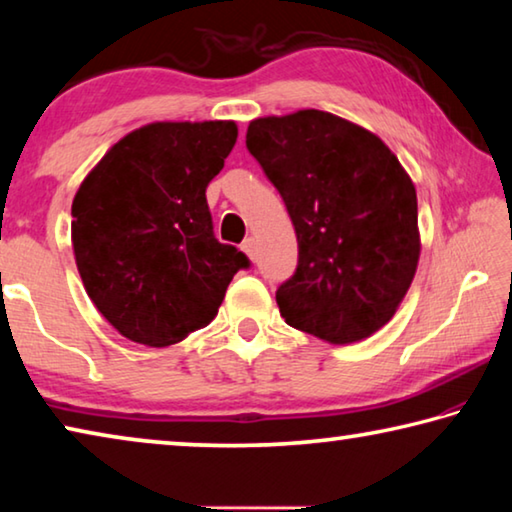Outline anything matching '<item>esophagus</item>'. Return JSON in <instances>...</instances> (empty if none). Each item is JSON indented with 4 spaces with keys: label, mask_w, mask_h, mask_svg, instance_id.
I'll list each match as a JSON object with an SVG mask.
<instances>
[{
    "label": "esophagus",
    "mask_w": 512,
    "mask_h": 512,
    "mask_svg": "<svg viewBox=\"0 0 512 512\" xmlns=\"http://www.w3.org/2000/svg\"><path fill=\"white\" fill-rule=\"evenodd\" d=\"M241 248H244V253L255 262V259H257V241H255V237L244 239V244H241Z\"/></svg>",
    "instance_id": "34e87169"
}]
</instances>
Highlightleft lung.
Wrapping results in <instances>:
<instances>
[{"label":"left lung","mask_w":512,"mask_h":512,"mask_svg":"<svg viewBox=\"0 0 512 512\" xmlns=\"http://www.w3.org/2000/svg\"><path fill=\"white\" fill-rule=\"evenodd\" d=\"M246 146L280 192L298 266L275 291L291 327L361 341L393 318L418 268V196L391 149L332 112L250 121Z\"/></svg>","instance_id":"left-lung-1"}]
</instances>
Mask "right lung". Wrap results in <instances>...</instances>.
I'll use <instances>...</instances> for the list:
<instances>
[{"label": "right lung", "mask_w": 512, "mask_h": 512, "mask_svg": "<svg viewBox=\"0 0 512 512\" xmlns=\"http://www.w3.org/2000/svg\"><path fill=\"white\" fill-rule=\"evenodd\" d=\"M235 142V121H158L112 146L76 192V266L126 339L183 341L210 325L232 277L250 266L214 237L205 198Z\"/></svg>", "instance_id": "right-lung-1"}]
</instances>
